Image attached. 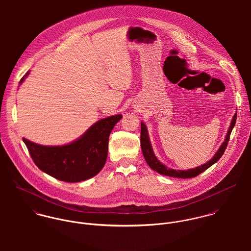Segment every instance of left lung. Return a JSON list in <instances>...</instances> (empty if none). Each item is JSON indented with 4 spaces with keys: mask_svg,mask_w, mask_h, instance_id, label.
I'll list each match as a JSON object with an SVG mask.
<instances>
[{
    "mask_svg": "<svg viewBox=\"0 0 251 251\" xmlns=\"http://www.w3.org/2000/svg\"><path fill=\"white\" fill-rule=\"evenodd\" d=\"M236 120H237V113L234 115L232 122L230 124V126L228 128L227 134L225 136V140L224 142L221 144V146L219 147L218 151L215 152L214 157L209 160L208 162H206L205 164L198 166L196 168L193 169H188V170H175V169H171L168 168L167 166H165L163 163H161L156 156L154 155L153 150L151 148V141L149 138V134H148V129L146 125L143 122H141V148H142V152H143L144 157L148 163V165L154 171H156L157 173L164 175V176H169V177H173V178H180V179H190L193 177L198 176L199 174H201L202 172H204L205 170H207L209 167H211L213 164H215V162L222 156V154L225 151V149L227 147V144L229 142V138H230V134L232 132L233 127L235 126L236 124Z\"/></svg>",
    "mask_w": 251,
    "mask_h": 251,
    "instance_id": "obj_1",
    "label": "left lung"
}]
</instances>
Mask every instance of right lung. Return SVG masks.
Wrapping results in <instances>:
<instances>
[{
    "instance_id": "right-lung-1",
    "label": "right lung",
    "mask_w": 251,
    "mask_h": 251,
    "mask_svg": "<svg viewBox=\"0 0 251 251\" xmlns=\"http://www.w3.org/2000/svg\"><path fill=\"white\" fill-rule=\"evenodd\" d=\"M20 80L22 84L29 75ZM115 115L94 124L82 136L64 146H42L23 138L36 166L55 179L78 182L91 179L103 168L107 158L109 135L122 119Z\"/></svg>"
}]
</instances>
